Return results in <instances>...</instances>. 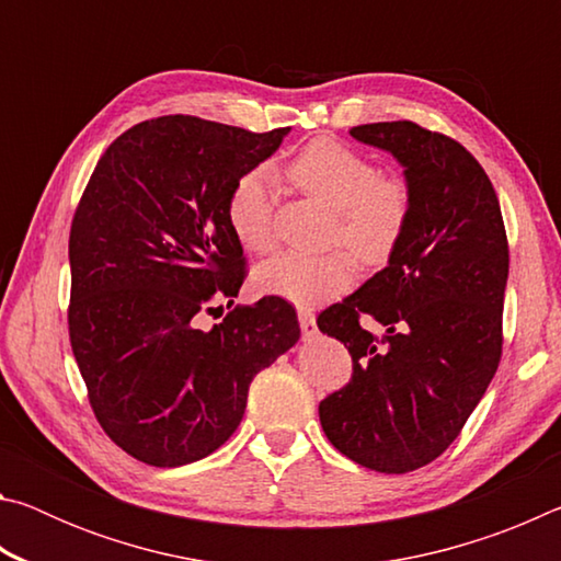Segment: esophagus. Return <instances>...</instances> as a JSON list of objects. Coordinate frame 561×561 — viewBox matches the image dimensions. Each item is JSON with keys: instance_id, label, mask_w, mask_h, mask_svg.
<instances>
[{"instance_id": "34e87169", "label": "esophagus", "mask_w": 561, "mask_h": 561, "mask_svg": "<svg viewBox=\"0 0 561 561\" xmlns=\"http://www.w3.org/2000/svg\"><path fill=\"white\" fill-rule=\"evenodd\" d=\"M299 327L304 339L317 336V319L311 314V309H299Z\"/></svg>"}]
</instances>
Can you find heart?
<instances>
[{
    "instance_id": "obj_1",
    "label": "heart",
    "mask_w": 561,
    "mask_h": 561,
    "mask_svg": "<svg viewBox=\"0 0 561 561\" xmlns=\"http://www.w3.org/2000/svg\"><path fill=\"white\" fill-rule=\"evenodd\" d=\"M287 178L304 195L334 213V242H344L366 264H381L405 232L411 193L403 180L383 178L378 168L336 140H314L287 165ZM274 183L267 170H250L234 180L227 197V222L234 240L250 252L274 244ZM356 279V262L344 250L321 257L279 252L260 264L254 287L299 307L334 299Z\"/></svg>"
}]
</instances>
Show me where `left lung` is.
Masks as SVG:
<instances>
[{
    "instance_id": "1",
    "label": "left lung",
    "mask_w": 561,
    "mask_h": 561,
    "mask_svg": "<svg viewBox=\"0 0 561 561\" xmlns=\"http://www.w3.org/2000/svg\"><path fill=\"white\" fill-rule=\"evenodd\" d=\"M351 136L401 163L411 217L386 267L317 319L354 360L319 421L346 458L401 474L445 453L497 371L507 234L495 187L458 140L411 121ZM364 316L387 329L381 342Z\"/></svg>"
}]
</instances>
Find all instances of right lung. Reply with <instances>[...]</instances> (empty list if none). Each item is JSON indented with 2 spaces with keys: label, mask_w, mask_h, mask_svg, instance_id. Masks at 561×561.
<instances>
[{
  "label": "right lung",
  "mask_w": 561,
  "mask_h": 561,
  "mask_svg": "<svg viewBox=\"0 0 561 561\" xmlns=\"http://www.w3.org/2000/svg\"><path fill=\"white\" fill-rule=\"evenodd\" d=\"M287 133L144 121L113 140L83 190L69 237L71 348L101 428L140 462L180 468L215 453L240 425L252 378L299 341L297 311L279 297L197 327L244 279L227 222L234 180Z\"/></svg>",
  "instance_id": "add662e5"
}]
</instances>
